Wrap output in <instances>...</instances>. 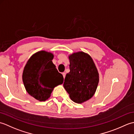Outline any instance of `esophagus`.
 Returning a JSON list of instances; mask_svg holds the SVG:
<instances>
[{"label":"esophagus","instance_id":"obj_1","mask_svg":"<svg viewBox=\"0 0 134 134\" xmlns=\"http://www.w3.org/2000/svg\"><path fill=\"white\" fill-rule=\"evenodd\" d=\"M62 75H63V78H65V75H66V74H65V72H63V73H62Z\"/></svg>","mask_w":134,"mask_h":134}]
</instances>
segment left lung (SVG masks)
Listing matches in <instances>:
<instances>
[{
    "mask_svg": "<svg viewBox=\"0 0 134 134\" xmlns=\"http://www.w3.org/2000/svg\"><path fill=\"white\" fill-rule=\"evenodd\" d=\"M69 60L70 71L65 76L63 86L71 100L81 104L94 94L99 82L98 72L92 58L83 52L71 54Z\"/></svg>",
    "mask_w": 134,
    "mask_h": 134,
    "instance_id": "8db88e82",
    "label": "left lung"
}]
</instances>
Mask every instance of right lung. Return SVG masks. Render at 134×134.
Masks as SVG:
<instances>
[{
    "mask_svg": "<svg viewBox=\"0 0 134 134\" xmlns=\"http://www.w3.org/2000/svg\"><path fill=\"white\" fill-rule=\"evenodd\" d=\"M53 55L45 51L34 54L24 67L22 80L27 92L40 101L50 97L53 88L63 82V76L52 63Z\"/></svg>",
    "mask_w": 134,
    "mask_h": 134,
    "instance_id": "obj_1",
    "label": "right lung"
}]
</instances>
